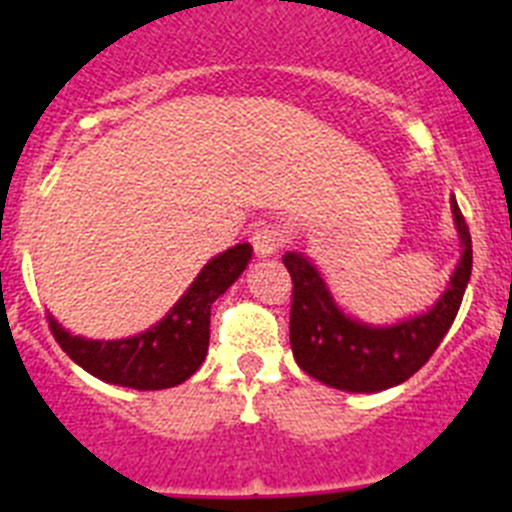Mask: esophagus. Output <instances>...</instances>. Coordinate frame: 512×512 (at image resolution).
I'll return each instance as SVG.
<instances>
[{
    "instance_id": "1",
    "label": "esophagus",
    "mask_w": 512,
    "mask_h": 512,
    "mask_svg": "<svg viewBox=\"0 0 512 512\" xmlns=\"http://www.w3.org/2000/svg\"><path fill=\"white\" fill-rule=\"evenodd\" d=\"M251 243H253V251H256V256H259V259H269V256H274V253L282 248L284 235L279 233L277 228L266 225V228H261L253 233Z\"/></svg>"
}]
</instances>
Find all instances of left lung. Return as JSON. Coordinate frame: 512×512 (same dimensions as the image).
I'll return each mask as SVG.
<instances>
[{"mask_svg":"<svg viewBox=\"0 0 512 512\" xmlns=\"http://www.w3.org/2000/svg\"><path fill=\"white\" fill-rule=\"evenodd\" d=\"M451 215L459 233L461 256L449 287L431 310L392 325H372L341 310L318 266L300 251H287L292 274L289 343L302 372L343 392H382L413 377L449 333L461 297L472 277V235L451 194Z\"/></svg>","mask_w":512,"mask_h":512,"instance_id":"left-lung-1","label":"left lung"}]
</instances>
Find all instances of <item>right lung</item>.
Returning a JSON list of instances; mask_svg holds the SVG:
<instances>
[{
	"label": "right lung",
	"mask_w": 512,
	"mask_h": 512,
	"mask_svg": "<svg viewBox=\"0 0 512 512\" xmlns=\"http://www.w3.org/2000/svg\"><path fill=\"white\" fill-rule=\"evenodd\" d=\"M253 256L251 243L217 253L194 277L176 305L148 330L117 341L71 336L48 315L58 346L71 361L102 382L130 390H166L187 382L202 366L210 346V307L241 277Z\"/></svg>",
	"instance_id": "1"
}]
</instances>
